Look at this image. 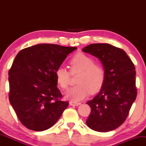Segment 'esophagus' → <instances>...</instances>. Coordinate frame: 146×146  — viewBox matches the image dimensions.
I'll use <instances>...</instances> for the list:
<instances>
[{"label": "esophagus", "mask_w": 146, "mask_h": 146, "mask_svg": "<svg viewBox=\"0 0 146 146\" xmlns=\"http://www.w3.org/2000/svg\"><path fill=\"white\" fill-rule=\"evenodd\" d=\"M70 105L71 106H79L81 104V102H77L74 101H71L69 102Z\"/></svg>", "instance_id": "esophagus-1"}]
</instances>
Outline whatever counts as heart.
<instances>
[{"mask_svg":"<svg viewBox=\"0 0 146 146\" xmlns=\"http://www.w3.org/2000/svg\"><path fill=\"white\" fill-rule=\"evenodd\" d=\"M70 73H78L76 86L66 93V97L73 101H80L89 94L98 92L103 86L106 71L103 65L94 62L91 57L84 53H77L69 61ZM56 81L60 88L67 89L69 85L70 73L66 68H58L56 71Z\"/></svg>","mask_w":146,"mask_h":146,"instance_id":"1","label":"heart"}]
</instances>
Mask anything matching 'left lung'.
Instances as JSON below:
<instances>
[{"label":"left lung","instance_id":"obj_1","mask_svg":"<svg viewBox=\"0 0 146 146\" xmlns=\"http://www.w3.org/2000/svg\"><path fill=\"white\" fill-rule=\"evenodd\" d=\"M82 51L99 58L106 71L100 92L86 102L91 112L86 123L95 131H111L125 121L137 98L135 65L123 49L109 44H91Z\"/></svg>","mask_w":146,"mask_h":146}]
</instances>
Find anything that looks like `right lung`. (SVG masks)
Masks as SVG:
<instances>
[{"label": "right lung", "instance_id": "obj_1", "mask_svg": "<svg viewBox=\"0 0 146 146\" xmlns=\"http://www.w3.org/2000/svg\"><path fill=\"white\" fill-rule=\"evenodd\" d=\"M76 47L39 44L21 50L9 71V100L26 128L43 131L53 126L68 106L62 100L56 71Z\"/></svg>", "mask_w": 146, "mask_h": 146}]
</instances>
